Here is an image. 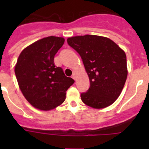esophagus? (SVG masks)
<instances>
[{
    "mask_svg": "<svg viewBox=\"0 0 149 149\" xmlns=\"http://www.w3.org/2000/svg\"><path fill=\"white\" fill-rule=\"evenodd\" d=\"M76 73H73V75H72V78H73L74 80H76Z\"/></svg>",
    "mask_w": 149,
    "mask_h": 149,
    "instance_id": "esophagus-1",
    "label": "esophagus"
}]
</instances>
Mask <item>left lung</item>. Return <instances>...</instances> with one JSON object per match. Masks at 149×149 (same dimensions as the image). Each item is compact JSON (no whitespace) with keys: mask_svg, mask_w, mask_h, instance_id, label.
<instances>
[{"mask_svg":"<svg viewBox=\"0 0 149 149\" xmlns=\"http://www.w3.org/2000/svg\"><path fill=\"white\" fill-rule=\"evenodd\" d=\"M67 42L80 55L89 78V88L81 94L82 102L95 109L115 102L127 79L124 51L110 39L101 36H76Z\"/></svg>","mask_w":149,"mask_h":149,"instance_id":"8db88e82","label":"left lung"}]
</instances>
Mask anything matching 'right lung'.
<instances>
[{"label": "right lung", "mask_w": 149, "mask_h": 149, "mask_svg": "<svg viewBox=\"0 0 149 149\" xmlns=\"http://www.w3.org/2000/svg\"><path fill=\"white\" fill-rule=\"evenodd\" d=\"M63 37H45L26 47L19 55L15 74L26 100L35 108L50 110L65 100L66 91L74 80L65 76L54 58L64 44Z\"/></svg>", "instance_id": "add662e5"}]
</instances>
